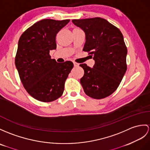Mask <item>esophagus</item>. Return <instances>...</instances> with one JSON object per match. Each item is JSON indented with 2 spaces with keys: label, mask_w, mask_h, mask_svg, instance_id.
Segmentation results:
<instances>
[{
  "label": "esophagus",
  "mask_w": 150,
  "mask_h": 150,
  "mask_svg": "<svg viewBox=\"0 0 150 150\" xmlns=\"http://www.w3.org/2000/svg\"><path fill=\"white\" fill-rule=\"evenodd\" d=\"M74 67H78V66H79V64L78 63H77V62H74Z\"/></svg>",
  "instance_id": "esophagus-1"
}]
</instances>
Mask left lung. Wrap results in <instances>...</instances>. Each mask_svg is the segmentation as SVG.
Segmentation results:
<instances>
[{
    "label": "left lung",
    "mask_w": 150,
    "mask_h": 150,
    "mask_svg": "<svg viewBox=\"0 0 150 150\" xmlns=\"http://www.w3.org/2000/svg\"><path fill=\"white\" fill-rule=\"evenodd\" d=\"M85 33L83 51L95 60L93 67L80 64L84 76L80 79L84 92L96 99L108 97L117 89L127 71V49L121 31L99 17L72 20Z\"/></svg>",
    "instance_id": "obj_1"
}]
</instances>
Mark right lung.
<instances>
[{"mask_svg":"<svg viewBox=\"0 0 150 150\" xmlns=\"http://www.w3.org/2000/svg\"><path fill=\"white\" fill-rule=\"evenodd\" d=\"M69 21H39L18 41L16 67L25 90L36 100L49 103L63 94L65 81L74 65L71 61L57 62L51 58L50 51L57 48V34Z\"/></svg>","mask_w":150,"mask_h":150,"instance_id":"add662e5","label":"right lung"}]
</instances>
